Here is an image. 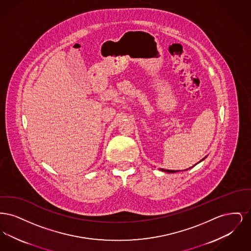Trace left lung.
Here are the masks:
<instances>
[{
  "mask_svg": "<svg viewBox=\"0 0 251 251\" xmlns=\"http://www.w3.org/2000/svg\"><path fill=\"white\" fill-rule=\"evenodd\" d=\"M206 157H207V156H206ZM206 157H204L202 160H201L199 163H201V162L203 161ZM199 163H198V164H199ZM196 165H197V164H196ZM196 165H195V166H196ZM193 167H194V166H193ZM190 168H191V167H189L188 169H190ZM188 169H184V171H185V170H188ZM160 170H162V171H164V172H167V173H176V172H179V171H180V170H168V169H164V168H160ZM181 171H182V170H181Z\"/></svg>",
  "mask_w": 251,
  "mask_h": 251,
  "instance_id": "obj_1",
  "label": "left lung"
}]
</instances>
